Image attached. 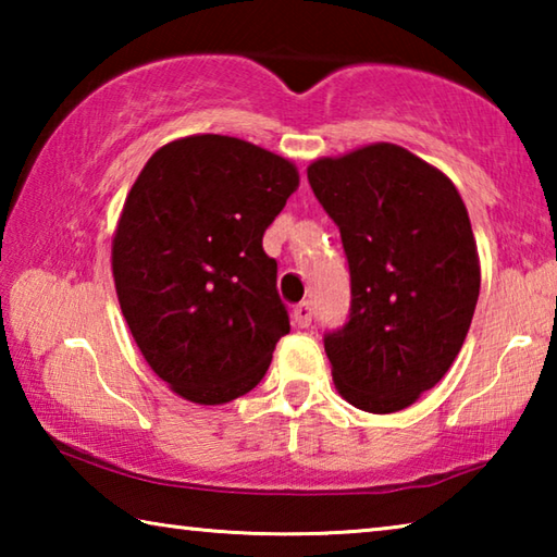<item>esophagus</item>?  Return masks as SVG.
<instances>
[{
  "label": "esophagus",
  "instance_id": "esophagus-1",
  "mask_svg": "<svg viewBox=\"0 0 557 557\" xmlns=\"http://www.w3.org/2000/svg\"><path fill=\"white\" fill-rule=\"evenodd\" d=\"M312 317H314L312 301H299V305L295 307V322H297V326H309V324H312Z\"/></svg>",
  "mask_w": 557,
  "mask_h": 557
}]
</instances>
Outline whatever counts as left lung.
<instances>
[{
    "instance_id": "8db88e82",
    "label": "left lung",
    "mask_w": 557,
    "mask_h": 557,
    "mask_svg": "<svg viewBox=\"0 0 557 557\" xmlns=\"http://www.w3.org/2000/svg\"><path fill=\"white\" fill-rule=\"evenodd\" d=\"M307 178L351 272L348 322L324 334L336 391L366 412H398L442 381L474 317L467 206L440 169L388 143L317 159Z\"/></svg>"
}]
</instances>
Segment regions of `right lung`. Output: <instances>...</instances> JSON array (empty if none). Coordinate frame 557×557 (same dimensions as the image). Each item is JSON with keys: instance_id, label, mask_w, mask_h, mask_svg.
<instances>
[{"instance_id": "1", "label": "right lung", "mask_w": 557, "mask_h": 557, "mask_svg": "<svg viewBox=\"0 0 557 557\" xmlns=\"http://www.w3.org/2000/svg\"><path fill=\"white\" fill-rule=\"evenodd\" d=\"M297 186L287 159L223 135L174 139L132 184L112 277L145 361L182 398H240L289 334L262 235Z\"/></svg>"}]
</instances>
